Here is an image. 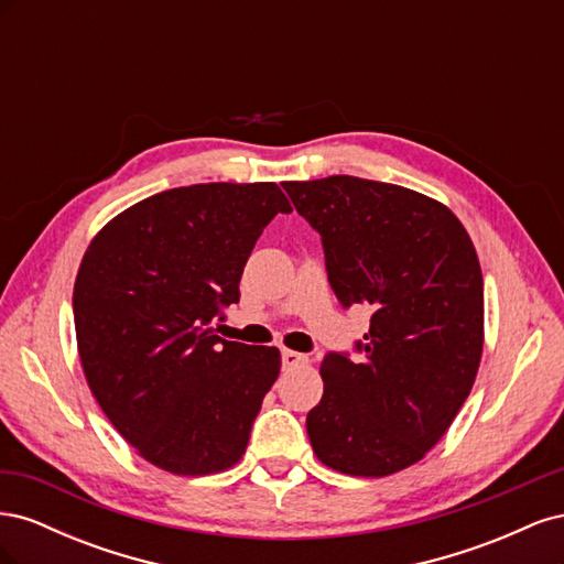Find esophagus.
Wrapping results in <instances>:
<instances>
[{
  "mask_svg": "<svg viewBox=\"0 0 564 564\" xmlns=\"http://www.w3.org/2000/svg\"><path fill=\"white\" fill-rule=\"evenodd\" d=\"M308 362V357H305L303 352H296V350H282V367L284 369H296L301 365Z\"/></svg>",
  "mask_w": 564,
  "mask_h": 564,
  "instance_id": "esophagus-1",
  "label": "esophagus"
}]
</instances>
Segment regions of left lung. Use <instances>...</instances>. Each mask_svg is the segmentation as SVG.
I'll list each match as a JSON object with an SVG mask.
<instances>
[{"instance_id":"8db88e82","label":"left lung","mask_w":564,"mask_h":564,"mask_svg":"<svg viewBox=\"0 0 564 564\" xmlns=\"http://www.w3.org/2000/svg\"><path fill=\"white\" fill-rule=\"evenodd\" d=\"M319 232L344 308L371 311L350 360L329 352L305 419L315 456L357 477L414 466L447 433L480 367L485 286L460 220L437 199L357 176L282 183Z\"/></svg>"}]
</instances>
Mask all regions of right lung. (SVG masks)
<instances>
[{
	"mask_svg": "<svg viewBox=\"0 0 564 564\" xmlns=\"http://www.w3.org/2000/svg\"><path fill=\"white\" fill-rule=\"evenodd\" d=\"M289 199L275 183H199L152 195L100 230L75 280L84 377L152 466L212 475L242 458L280 350L216 336L249 253Z\"/></svg>",
	"mask_w": 564,
	"mask_h": 564,
	"instance_id": "add662e5",
	"label": "right lung"
}]
</instances>
